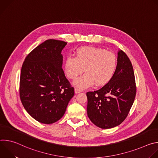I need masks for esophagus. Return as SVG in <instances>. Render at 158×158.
Segmentation results:
<instances>
[{
    "instance_id": "1",
    "label": "esophagus",
    "mask_w": 158,
    "mask_h": 158,
    "mask_svg": "<svg viewBox=\"0 0 158 158\" xmlns=\"http://www.w3.org/2000/svg\"><path fill=\"white\" fill-rule=\"evenodd\" d=\"M74 91H75V93L76 94H78V93H81L82 91L81 89H79V88H75V89H74Z\"/></svg>"
}]
</instances>
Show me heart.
Masks as SVG:
<instances>
[{
	"label": "heart",
	"mask_w": 158,
	"mask_h": 158,
	"mask_svg": "<svg viewBox=\"0 0 158 158\" xmlns=\"http://www.w3.org/2000/svg\"><path fill=\"white\" fill-rule=\"evenodd\" d=\"M76 57L67 56L64 62L67 77L76 79L84 71L81 77L76 79L74 84L85 89L93 85L101 86L108 83L116 72L118 60L116 55L99 48L84 46L78 48Z\"/></svg>",
	"instance_id": "heart-1"
}]
</instances>
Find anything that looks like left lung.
<instances>
[{
	"mask_svg": "<svg viewBox=\"0 0 158 158\" xmlns=\"http://www.w3.org/2000/svg\"><path fill=\"white\" fill-rule=\"evenodd\" d=\"M136 94L132 64L126 53L119 51L117 68L111 80L99 90L86 93L87 116L100 128L116 127L127 116Z\"/></svg>",
	"mask_w": 158,
	"mask_h": 158,
	"instance_id": "obj_1",
	"label": "left lung"
}]
</instances>
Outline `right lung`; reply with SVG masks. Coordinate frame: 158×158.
Returning a JSON list of instances; mask_svg holds the SVG:
<instances>
[{
	"label": "right lung",
	"mask_w": 158,
	"mask_h": 158,
	"mask_svg": "<svg viewBox=\"0 0 158 158\" xmlns=\"http://www.w3.org/2000/svg\"><path fill=\"white\" fill-rule=\"evenodd\" d=\"M66 44L55 39L44 41L27 55L22 66L21 102L28 113L43 124L59 121L74 95L62 69L61 52Z\"/></svg>",
	"instance_id": "obj_1"
}]
</instances>
